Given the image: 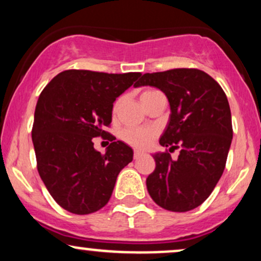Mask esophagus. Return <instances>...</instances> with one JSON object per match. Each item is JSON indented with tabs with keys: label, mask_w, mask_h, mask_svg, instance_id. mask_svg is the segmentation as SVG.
Returning <instances> with one entry per match:
<instances>
[{
	"label": "esophagus",
	"mask_w": 261,
	"mask_h": 261,
	"mask_svg": "<svg viewBox=\"0 0 261 261\" xmlns=\"http://www.w3.org/2000/svg\"><path fill=\"white\" fill-rule=\"evenodd\" d=\"M141 155H142V152L135 151V152H134V160H137V158H140Z\"/></svg>",
	"instance_id": "esophagus-1"
}]
</instances>
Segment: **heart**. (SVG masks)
Wrapping results in <instances>:
<instances>
[{"instance_id":"b5f03b06","label":"heart","mask_w":261,"mask_h":261,"mask_svg":"<svg viewBox=\"0 0 261 261\" xmlns=\"http://www.w3.org/2000/svg\"><path fill=\"white\" fill-rule=\"evenodd\" d=\"M158 91H154V89H147V91H143L141 93L140 99L141 103L145 100H147L149 97L154 95ZM119 106V101L115 104V109ZM155 133L151 128H127L122 133V139H124L125 142H127L128 145L133 146L135 148L145 149L147 148L149 145H151L152 140H153Z\"/></svg>"}]
</instances>
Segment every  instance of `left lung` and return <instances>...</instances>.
<instances>
[{"mask_svg":"<svg viewBox=\"0 0 261 261\" xmlns=\"http://www.w3.org/2000/svg\"><path fill=\"white\" fill-rule=\"evenodd\" d=\"M142 86L168 98L170 115L160 143L169 151L180 148L175 161L168 152L153 154L148 194L168 211H190L207 199L224 170L233 137L228 99L216 81L196 68L145 73L134 85Z\"/></svg>","mask_w":261,"mask_h":261,"instance_id":"left-lung-1","label":"left lung"}]
</instances>
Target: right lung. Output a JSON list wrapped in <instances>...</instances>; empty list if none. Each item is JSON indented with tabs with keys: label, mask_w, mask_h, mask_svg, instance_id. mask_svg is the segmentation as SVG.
Wrapping results in <instances>:
<instances>
[{
	"label": "right lung",
	"mask_w": 261,
	"mask_h": 261,
	"mask_svg": "<svg viewBox=\"0 0 261 261\" xmlns=\"http://www.w3.org/2000/svg\"><path fill=\"white\" fill-rule=\"evenodd\" d=\"M140 76L67 70L41 92L32 131L38 172L66 211L88 215L104 207L119 173L133 161V148L122 141L110 136L101 154L93 137L108 135L114 101Z\"/></svg>",
	"instance_id": "right-lung-1"
}]
</instances>
